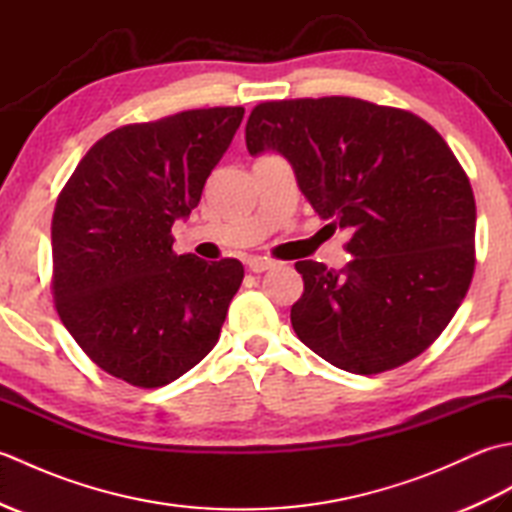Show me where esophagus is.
I'll return each instance as SVG.
<instances>
[{
    "label": "esophagus",
    "mask_w": 512,
    "mask_h": 512,
    "mask_svg": "<svg viewBox=\"0 0 512 512\" xmlns=\"http://www.w3.org/2000/svg\"><path fill=\"white\" fill-rule=\"evenodd\" d=\"M246 264L250 273H266V270H273L277 266V262L268 257H248Z\"/></svg>",
    "instance_id": "esophagus-1"
}]
</instances>
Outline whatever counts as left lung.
Instances as JSON below:
<instances>
[{"instance_id": "obj_1", "label": "left lung", "mask_w": 512, "mask_h": 512, "mask_svg": "<svg viewBox=\"0 0 512 512\" xmlns=\"http://www.w3.org/2000/svg\"><path fill=\"white\" fill-rule=\"evenodd\" d=\"M250 156H284L312 209L350 233L343 270L297 262L299 339L334 367L380 374L438 339L471 286L475 198L444 138L416 114L350 96L270 101Z\"/></svg>"}]
</instances>
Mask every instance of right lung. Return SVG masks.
<instances>
[{"label":"right lung","instance_id":"1","mask_svg":"<svg viewBox=\"0 0 512 512\" xmlns=\"http://www.w3.org/2000/svg\"><path fill=\"white\" fill-rule=\"evenodd\" d=\"M242 118L244 107H211L118 127L54 206V306L81 350L129 385H169L220 339L244 266L176 255L171 226L198 206Z\"/></svg>","mask_w":512,"mask_h":512}]
</instances>
